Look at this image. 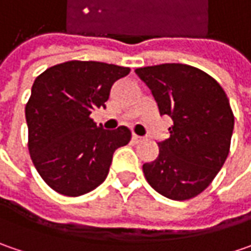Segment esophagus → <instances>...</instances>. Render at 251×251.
Masks as SVG:
<instances>
[{"label": "esophagus", "instance_id": "esophagus-1", "mask_svg": "<svg viewBox=\"0 0 251 251\" xmlns=\"http://www.w3.org/2000/svg\"><path fill=\"white\" fill-rule=\"evenodd\" d=\"M132 141H134V142H141V141H142V137L137 135V134H132Z\"/></svg>", "mask_w": 251, "mask_h": 251}]
</instances>
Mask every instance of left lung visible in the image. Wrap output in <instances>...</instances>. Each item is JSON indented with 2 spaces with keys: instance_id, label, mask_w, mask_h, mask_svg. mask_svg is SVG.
<instances>
[{
  "instance_id": "left-lung-1",
  "label": "left lung",
  "mask_w": 251,
  "mask_h": 251,
  "mask_svg": "<svg viewBox=\"0 0 251 251\" xmlns=\"http://www.w3.org/2000/svg\"><path fill=\"white\" fill-rule=\"evenodd\" d=\"M150 88L160 114L172 117L169 138L142 170L151 187L170 200L202 193L224 166L235 117L222 86L207 73L186 64L135 70Z\"/></svg>"
}]
</instances>
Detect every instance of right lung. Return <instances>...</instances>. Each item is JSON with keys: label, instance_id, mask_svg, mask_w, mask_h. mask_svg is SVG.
I'll list each match as a JSON object with an SVG mask.
<instances>
[{"label": "right lung", "instance_id": "1", "mask_svg": "<svg viewBox=\"0 0 251 251\" xmlns=\"http://www.w3.org/2000/svg\"><path fill=\"white\" fill-rule=\"evenodd\" d=\"M130 68L98 61H67L34 79L25 107L29 153L34 168L54 191L78 197L107 177L114 151L127 145L131 131L104 130L92 120L106 107L113 83Z\"/></svg>", "mask_w": 251, "mask_h": 251}]
</instances>
